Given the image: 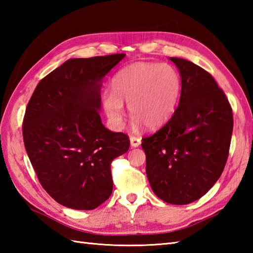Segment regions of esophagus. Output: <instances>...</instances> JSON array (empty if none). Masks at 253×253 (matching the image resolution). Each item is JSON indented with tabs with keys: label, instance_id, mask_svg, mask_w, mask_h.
<instances>
[{
	"label": "esophagus",
	"instance_id": "esophagus-1",
	"mask_svg": "<svg viewBox=\"0 0 253 253\" xmlns=\"http://www.w3.org/2000/svg\"><path fill=\"white\" fill-rule=\"evenodd\" d=\"M141 143V139L140 138H137V137H130V146L132 148H137L140 146Z\"/></svg>",
	"mask_w": 253,
	"mask_h": 253
}]
</instances>
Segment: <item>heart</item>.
<instances>
[{
    "label": "heart",
    "instance_id": "1",
    "mask_svg": "<svg viewBox=\"0 0 253 253\" xmlns=\"http://www.w3.org/2000/svg\"><path fill=\"white\" fill-rule=\"evenodd\" d=\"M181 80L169 64L138 62L124 67L113 78V90L105 91L102 103L111 125L121 129L124 103H128L133 127L149 129L163 127L176 111Z\"/></svg>",
    "mask_w": 253,
    "mask_h": 253
}]
</instances>
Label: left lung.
Returning a JSON list of instances; mask_svg holds the SVG:
<instances>
[{"label": "left lung", "mask_w": 253, "mask_h": 253, "mask_svg": "<svg viewBox=\"0 0 253 253\" xmlns=\"http://www.w3.org/2000/svg\"><path fill=\"white\" fill-rule=\"evenodd\" d=\"M169 60L180 75L179 103L159 131L142 139L141 147L155 196L182 206L206 195L222 175L234 122L226 95L211 75L184 58Z\"/></svg>", "instance_id": "8db88e82"}]
</instances>
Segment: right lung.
<instances>
[{
  "mask_svg": "<svg viewBox=\"0 0 253 253\" xmlns=\"http://www.w3.org/2000/svg\"><path fill=\"white\" fill-rule=\"evenodd\" d=\"M125 53L69 58L38 84L27 105L23 137L44 190L74 210H93L113 190L111 163L129 139L102 124L103 78Z\"/></svg>",
  "mask_w": 253,
  "mask_h": 253,
  "instance_id": "1",
  "label": "right lung"
}]
</instances>
